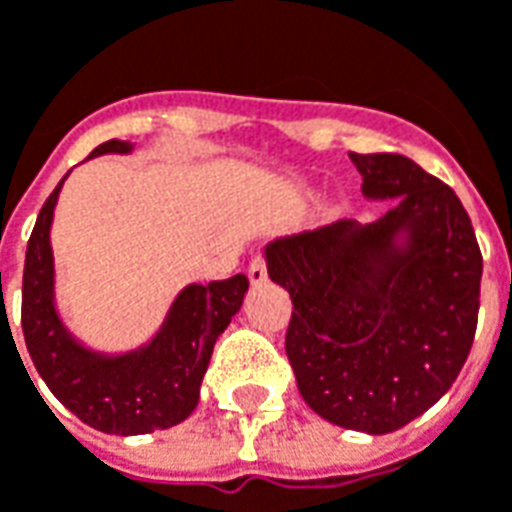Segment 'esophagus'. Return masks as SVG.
<instances>
[{"label":"esophagus","instance_id":"obj_1","mask_svg":"<svg viewBox=\"0 0 512 512\" xmlns=\"http://www.w3.org/2000/svg\"><path fill=\"white\" fill-rule=\"evenodd\" d=\"M268 279V263L263 255L252 257V263H249V282L252 285H260V282H266Z\"/></svg>","mask_w":512,"mask_h":512}]
</instances>
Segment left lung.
Wrapping results in <instances>:
<instances>
[{
	"instance_id": "1",
	"label": "left lung",
	"mask_w": 512,
	"mask_h": 512,
	"mask_svg": "<svg viewBox=\"0 0 512 512\" xmlns=\"http://www.w3.org/2000/svg\"><path fill=\"white\" fill-rule=\"evenodd\" d=\"M373 224L337 222L266 249L293 299L285 351L307 406L334 425L392 433L439 400L472 351L483 255L458 194L397 153H351ZM407 233V244L394 238Z\"/></svg>"
}]
</instances>
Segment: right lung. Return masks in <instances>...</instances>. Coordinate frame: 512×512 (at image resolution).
Here are the masks:
<instances>
[{
	"mask_svg": "<svg viewBox=\"0 0 512 512\" xmlns=\"http://www.w3.org/2000/svg\"><path fill=\"white\" fill-rule=\"evenodd\" d=\"M128 150V142L109 139L95 147L93 156ZM62 183L65 178L40 208L24 260L21 329L35 370L51 395L90 428L117 436L172 428L197 408L216 337L241 310L249 279L235 274L189 285L175 299L153 343L123 356L95 354L73 340L54 310L49 230Z\"/></svg>",
	"mask_w": 512,
	"mask_h": 512,
	"instance_id": "right-lung-1",
	"label": "right lung"
}]
</instances>
